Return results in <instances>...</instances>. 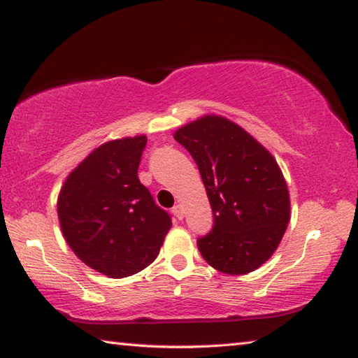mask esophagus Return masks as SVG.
I'll return each instance as SVG.
<instances>
[{"label":"esophagus","instance_id":"esophagus-1","mask_svg":"<svg viewBox=\"0 0 358 358\" xmlns=\"http://www.w3.org/2000/svg\"><path fill=\"white\" fill-rule=\"evenodd\" d=\"M172 213L175 215V217H177V220H183V208H181V205H175V207L172 208Z\"/></svg>","mask_w":358,"mask_h":358}]
</instances>
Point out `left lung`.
Returning <instances> with one entry per match:
<instances>
[{
  "label": "left lung",
  "instance_id": "obj_1",
  "mask_svg": "<svg viewBox=\"0 0 358 358\" xmlns=\"http://www.w3.org/2000/svg\"><path fill=\"white\" fill-rule=\"evenodd\" d=\"M196 161L213 210V229L197 240L202 257L226 275H246L271 257L290 220L286 180L256 138L217 115L173 134Z\"/></svg>",
  "mask_w": 358,
  "mask_h": 358
}]
</instances>
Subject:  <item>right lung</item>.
Masks as SVG:
<instances>
[{"mask_svg": "<svg viewBox=\"0 0 358 358\" xmlns=\"http://www.w3.org/2000/svg\"><path fill=\"white\" fill-rule=\"evenodd\" d=\"M145 145V136L101 145L69 173L58 196V220L69 248L110 278L148 266L172 227L171 216L137 177Z\"/></svg>", "mask_w": 358, "mask_h": 358, "instance_id": "add662e5", "label": "right lung"}]
</instances>
